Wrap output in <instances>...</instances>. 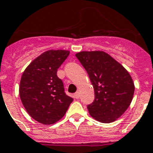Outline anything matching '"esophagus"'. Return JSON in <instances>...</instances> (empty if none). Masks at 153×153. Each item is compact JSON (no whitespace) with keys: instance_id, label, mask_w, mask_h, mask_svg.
Wrapping results in <instances>:
<instances>
[{"instance_id":"obj_1","label":"esophagus","mask_w":153,"mask_h":153,"mask_svg":"<svg viewBox=\"0 0 153 153\" xmlns=\"http://www.w3.org/2000/svg\"><path fill=\"white\" fill-rule=\"evenodd\" d=\"M74 97L75 98V99H79V97H80V94H79V91H77L75 94L74 95Z\"/></svg>"}]
</instances>
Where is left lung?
I'll return each mask as SVG.
<instances>
[{
    "label": "left lung",
    "mask_w": 153,
    "mask_h": 153,
    "mask_svg": "<svg viewBox=\"0 0 153 153\" xmlns=\"http://www.w3.org/2000/svg\"><path fill=\"white\" fill-rule=\"evenodd\" d=\"M75 56L87 71L95 91L87 105L90 115L101 123H111L125 112L133 98V81L121 64L102 51H82Z\"/></svg>",
    "instance_id": "left-lung-1"
}]
</instances>
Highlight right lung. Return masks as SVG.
Here are the masks:
<instances>
[{"label":"right lung","mask_w":153,"mask_h":153,"mask_svg":"<svg viewBox=\"0 0 153 153\" xmlns=\"http://www.w3.org/2000/svg\"><path fill=\"white\" fill-rule=\"evenodd\" d=\"M70 51L57 50L42 53L26 67L20 82L19 94L28 114L43 124H53L66 114L73 99L66 95L58 69Z\"/></svg>","instance_id":"1"}]
</instances>
